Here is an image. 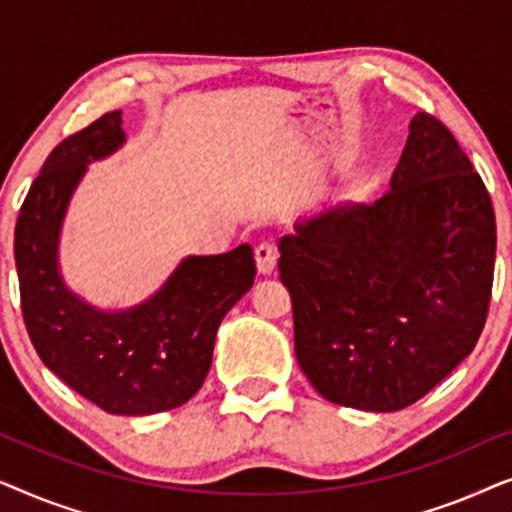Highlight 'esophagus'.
<instances>
[{"label":"esophagus","instance_id":"34e87169","mask_svg":"<svg viewBox=\"0 0 512 512\" xmlns=\"http://www.w3.org/2000/svg\"><path fill=\"white\" fill-rule=\"evenodd\" d=\"M256 268L261 275H270L277 268V249L270 242H263L256 247Z\"/></svg>","mask_w":512,"mask_h":512}]
</instances>
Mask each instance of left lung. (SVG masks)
I'll return each instance as SVG.
<instances>
[{"label":"left lung","instance_id":"1","mask_svg":"<svg viewBox=\"0 0 512 512\" xmlns=\"http://www.w3.org/2000/svg\"><path fill=\"white\" fill-rule=\"evenodd\" d=\"M494 258L487 188L422 111L382 198L326 205L279 240L298 366L331 403L408 408L473 352Z\"/></svg>","mask_w":512,"mask_h":512}]
</instances>
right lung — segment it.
Returning a JSON list of instances; mask_svg holds the SVG:
<instances>
[{
  "mask_svg": "<svg viewBox=\"0 0 512 512\" xmlns=\"http://www.w3.org/2000/svg\"><path fill=\"white\" fill-rule=\"evenodd\" d=\"M125 144L121 111L67 137L46 158L20 207L16 268L20 303L41 361L109 415H156L198 394L212 366L216 331L254 286L249 244L186 256L160 289L125 310H102L69 289L60 235L88 165Z\"/></svg>",
  "mask_w": 512,
  "mask_h": 512,
  "instance_id": "1",
  "label": "right lung"
}]
</instances>
